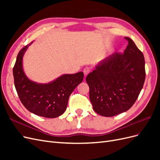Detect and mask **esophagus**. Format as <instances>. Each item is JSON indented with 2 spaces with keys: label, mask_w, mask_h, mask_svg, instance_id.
I'll list each match as a JSON object with an SVG mask.
<instances>
[{
  "label": "esophagus",
  "mask_w": 160,
  "mask_h": 160,
  "mask_svg": "<svg viewBox=\"0 0 160 160\" xmlns=\"http://www.w3.org/2000/svg\"><path fill=\"white\" fill-rule=\"evenodd\" d=\"M90 71H91V68H90V67H86L85 68H84V69H83V72H84L85 76L88 75Z\"/></svg>",
  "instance_id": "1"
}]
</instances>
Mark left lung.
I'll return each instance as SVG.
<instances>
[{
    "label": "left lung",
    "mask_w": 160,
    "mask_h": 160,
    "mask_svg": "<svg viewBox=\"0 0 160 160\" xmlns=\"http://www.w3.org/2000/svg\"><path fill=\"white\" fill-rule=\"evenodd\" d=\"M123 53L106 58L86 77L89 99L97 113L112 117L128 111L135 103L143 88L145 60L130 38Z\"/></svg>",
    "instance_id": "obj_1"
}]
</instances>
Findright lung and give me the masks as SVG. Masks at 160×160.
<instances>
[{
  "label": "right lung",
  "mask_w": 160,
  "mask_h": 160,
  "mask_svg": "<svg viewBox=\"0 0 160 160\" xmlns=\"http://www.w3.org/2000/svg\"><path fill=\"white\" fill-rule=\"evenodd\" d=\"M28 45L18 52L13 67L14 83L18 98L25 108L34 114L47 118L59 117L65 111L70 95L83 81V72L63 75L47 84L32 82L22 70V57Z\"/></svg>",
  "instance_id": "add662e5"
}]
</instances>
